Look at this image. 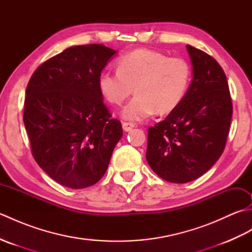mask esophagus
Returning <instances> with one entry per match:
<instances>
[{
	"label": "esophagus",
	"mask_w": 252,
	"mask_h": 252,
	"mask_svg": "<svg viewBox=\"0 0 252 252\" xmlns=\"http://www.w3.org/2000/svg\"><path fill=\"white\" fill-rule=\"evenodd\" d=\"M134 126H135V125L133 122H127V121L122 122V127H123V130H125L126 132L131 131Z\"/></svg>",
	"instance_id": "1"
}]
</instances>
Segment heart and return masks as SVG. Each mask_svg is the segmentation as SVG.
<instances>
[{"label": "heart", "instance_id": "obj_1", "mask_svg": "<svg viewBox=\"0 0 252 252\" xmlns=\"http://www.w3.org/2000/svg\"><path fill=\"white\" fill-rule=\"evenodd\" d=\"M191 79V67L183 57H169L157 51L135 50L121 56L117 71H103L98 77L101 96L112 105H121L133 93L122 110L125 119L141 121L165 115L183 100Z\"/></svg>", "mask_w": 252, "mask_h": 252}]
</instances>
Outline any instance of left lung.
I'll list each match as a JSON object with an SVG mask.
<instances>
[{"mask_svg": "<svg viewBox=\"0 0 252 252\" xmlns=\"http://www.w3.org/2000/svg\"><path fill=\"white\" fill-rule=\"evenodd\" d=\"M192 80L181 104L148 129L146 159L171 183H187L205 174L225 148L233 105L222 67L212 56L186 45Z\"/></svg>", "mask_w": 252, "mask_h": 252, "instance_id": "1", "label": "left lung"}]
</instances>
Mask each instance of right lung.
Returning <instances> with one entry per match:
<instances>
[{
    "instance_id": "obj_1",
    "label": "right lung",
    "mask_w": 252,
    "mask_h": 252,
    "mask_svg": "<svg viewBox=\"0 0 252 252\" xmlns=\"http://www.w3.org/2000/svg\"><path fill=\"white\" fill-rule=\"evenodd\" d=\"M115 53L103 44L71 46L42 63L27 85L24 123L32 156L53 180L70 189L103 178L123 134L97 84Z\"/></svg>"
}]
</instances>
